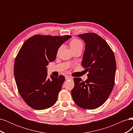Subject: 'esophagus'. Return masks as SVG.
I'll return each mask as SVG.
<instances>
[{"label":"esophagus","mask_w":133,"mask_h":133,"mask_svg":"<svg viewBox=\"0 0 133 133\" xmlns=\"http://www.w3.org/2000/svg\"><path fill=\"white\" fill-rule=\"evenodd\" d=\"M65 79L66 80H73V77H71V76H68V75H66L65 76Z\"/></svg>","instance_id":"obj_1"}]
</instances>
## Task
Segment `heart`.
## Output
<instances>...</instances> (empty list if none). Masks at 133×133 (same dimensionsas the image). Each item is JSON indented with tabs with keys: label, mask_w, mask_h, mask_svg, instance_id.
Here are the masks:
<instances>
[{
	"label": "heart",
	"mask_w": 133,
	"mask_h": 133,
	"mask_svg": "<svg viewBox=\"0 0 133 133\" xmlns=\"http://www.w3.org/2000/svg\"><path fill=\"white\" fill-rule=\"evenodd\" d=\"M69 48L71 51L80 48H83V43L78 39H73L69 42Z\"/></svg>",
	"instance_id": "b5f03b06"
}]
</instances>
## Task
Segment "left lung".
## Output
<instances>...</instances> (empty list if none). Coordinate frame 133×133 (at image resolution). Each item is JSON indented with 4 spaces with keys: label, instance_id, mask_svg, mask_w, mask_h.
Wrapping results in <instances>:
<instances>
[{
    "label": "left lung",
    "instance_id": "left-lung-1",
    "mask_svg": "<svg viewBox=\"0 0 133 133\" xmlns=\"http://www.w3.org/2000/svg\"><path fill=\"white\" fill-rule=\"evenodd\" d=\"M85 43L82 65L88 71L85 82L74 78L71 91L76 105L94 109L105 103L113 89L116 62L113 51L107 42L94 33L78 35Z\"/></svg>",
    "mask_w": 133,
    "mask_h": 133
}]
</instances>
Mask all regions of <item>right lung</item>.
<instances>
[{
    "label": "right lung",
    "instance_id": "right-lung-1",
    "mask_svg": "<svg viewBox=\"0 0 133 133\" xmlns=\"http://www.w3.org/2000/svg\"><path fill=\"white\" fill-rule=\"evenodd\" d=\"M71 37L35 35L27 39L19 51L14 66L15 82L23 99L34 109H46L57 102L65 78L51 75L48 78L46 66Z\"/></svg>",
    "mask_w": 133,
    "mask_h": 133
}]
</instances>
